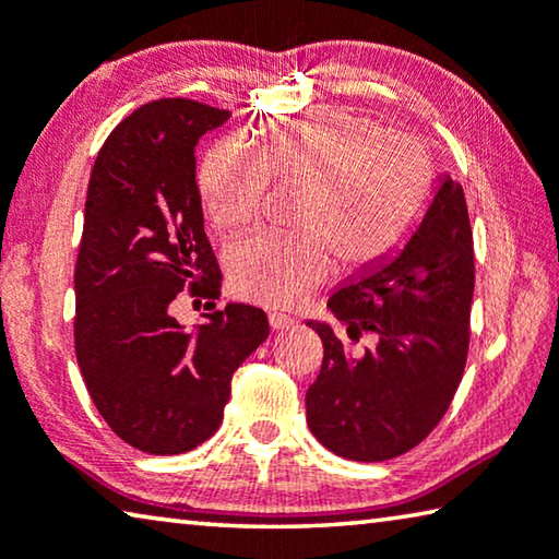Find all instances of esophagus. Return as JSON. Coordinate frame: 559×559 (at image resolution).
<instances>
[{
  "mask_svg": "<svg viewBox=\"0 0 559 559\" xmlns=\"http://www.w3.org/2000/svg\"><path fill=\"white\" fill-rule=\"evenodd\" d=\"M269 323H271V328L273 331H288V328H294L296 325V321L290 316H286V313H269Z\"/></svg>",
  "mask_w": 559,
  "mask_h": 559,
  "instance_id": "1",
  "label": "esophagus"
}]
</instances>
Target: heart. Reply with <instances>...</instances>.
Listing matches in <instances>:
<instances>
[{"label": "heart", "mask_w": 559, "mask_h": 559, "mask_svg": "<svg viewBox=\"0 0 559 559\" xmlns=\"http://www.w3.org/2000/svg\"><path fill=\"white\" fill-rule=\"evenodd\" d=\"M269 179L304 186L300 236L259 234L228 248L231 286L288 306L331 271L376 269L401 251L428 209L432 164L418 141L353 114H316L265 127L251 148L218 141L199 186L211 224L238 228L259 214Z\"/></svg>", "instance_id": "heart-1"}]
</instances>
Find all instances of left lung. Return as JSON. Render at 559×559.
Segmentation results:
<instances>
[{
	"instance_id": "obj_1",
	"label": "left lung",
	"mask_w": 559,
	"mask_h": 559,
	"mask_svg": "<svg viewBox=\"0 0 559 559\" xmlns=\"http://www.w3.org/2000/svg\"><path fill=\"white\" fill-rule=\"evenodd\" d=\"M473 288L465 193L442 174L401 251L358 271L328 298L348 338L370 331L373 348L353 356L331 323L308 321L323 341V362L306 393V420L323 448L380 463L425 440L463 378Z\"/></svg>"
}]
</instances>
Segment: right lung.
I'll list each match as a JSON object with an SVG mask.
<instances>
[{"mask_svg":"<svg viewBox=\"0 0 559 559\" xmlns=\"http://www.w3.org/2000/svg\"><path fill=\"white\" fill-rule=\"evenodd\" d=\"M228 117L191 99L139 106L104 141L88 179L76 360L96 411L141 453L181 455L214 436L236 368L269 338L255 306L226 304L193 328L171 313L183 288L221 296L193 152Z\"/></svg>","mask_w":559,"mask_h":559,"instance_id":"right-lung-1","label":"right lung"}]
</instances>
